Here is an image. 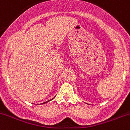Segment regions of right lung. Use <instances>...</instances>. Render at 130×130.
<instances>
[{"label": "right lung", "mask_w": 130, "mask_h": 130, "mask_svg": "<svg viewBox=\"0 0 130 130\" xmlns=\"http://www.w3.org/2000/svg\"><path fill=\"white\" fill-rule=\"evenodd\" d=\"M52 100H53V99H52ZM50 101V100H49V101ZM48 101H46V102H44V103H42V104H44V103H47Z\"/></svg>", "instance_id": "1"}]
</instances>
